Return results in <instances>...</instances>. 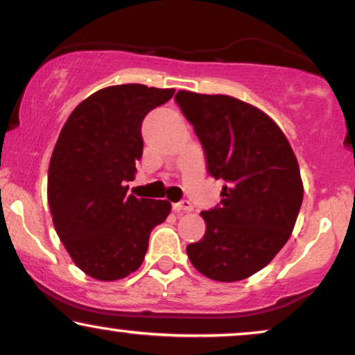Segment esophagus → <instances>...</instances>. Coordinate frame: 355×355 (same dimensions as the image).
<instances>
[{
  "label": "esophagus",
  "mask_w": 355,
  "mask_h": 355,
  "mask_svg": "<svg viewBox=\"0 0 355 355\" xmlns=\"http://www.w3.org/2000/svg\"><path fill=\"white\" fill-rule=\"evenodd\" d=\"M173 209L177 212H191L193 211V205L190 201H180V202H175Z\"/></svg>",
  "instance_id": "1"
}]
</instances>
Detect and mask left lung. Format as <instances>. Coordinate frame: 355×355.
Masks as SVG:
<instances>
[{"mask_svg": "<svg viewBox=\"0 0 355 355\" xmlns=\"http://www.w3.org/2000/svg\"><path fill=\"white\" fill-rule=\"evenodd\" d=\"M177 103L195 128L207 170L227 185L220 206L202 211L206 234L187 247L202 276L242 281L271 263L289 240L304 200L300 168L276 121L230 96L178 91Z\"/></svg>", "mask_w": 355, "mask_h": 355, "instance_id": "obj_1", "label": "left lung"}]
</instances>
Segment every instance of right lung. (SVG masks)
Segmentation results:
<instances>
[{"mask_svg": "<svg viewBox=\"0 0 355 355\" xmlns=\"http://www.w3.org/2000/svg\"><path fill=\"white\" fill-rule=\"evenodd\" d=\"M175 89L108 86L79 103L60 131L46 198L56 234L76 266L97 281L135 272L150 230L167 219V200L126 195L143 155L141 125Z\"/></svg>", "mask_w": 355, "mask_h": 355, "instance_id": "right-lung-1", "label": "right lung"}]
</instances>
